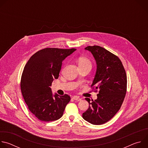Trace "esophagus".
Here are the masks:
<instances>
[{
  "mask_svg": "<svg viewBox=\"0 0 148 148\" xmlns=\"http://www.w3.org/2000/svg\"><path fill=\"white\" fill-rule=\"evenodd\" d=\"M73 99L74 100L77 101H79L81 100V99L79 97H78V96H74V97H73Z\"/></svg>",
  "mask_w": 148,
  "mask_h": 148,
  "instance_id": "34e87169",
  "label": "esophagus"
}]
</instances>
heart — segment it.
<instances>
[{"label": "heart", "instance_id": "obj_1", "mask_svg": "<svg viewBox=\"0 0 148 148\" xmlns=\"http://www.w3.org/2000/svg\"><path fill=\"white\" fill-rule=\"evenodd\" d=\"M78 66L90 65L91 66V62L90 60L86 57H79L78 58Z\"/></svg>", "mask_w": 148, "mask_h": 148}]
</instances>
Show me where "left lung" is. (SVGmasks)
<instances>
[{
  "instance_id": "1",
  "label": "left lung",
  "mask_w": 148,
  "mask_h": 148,
  "mask_svg": "<svg viewBox=\"0 0 148 148\" xmlns=\"http://www.w3.org/2000/svg\"><path fill=\"white\" fill-rule=\"evenodd\" d=\"M94 57L97 70L91 87L98 90L97 98H86L89 103L82 118L93 125H101L110 121L119 110L124 100L127 78L120 59L105 49L98 46L85 48Z\"/></svg>"
}]
</instances>
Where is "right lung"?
<instances>
[{
  "label": "right lung",
  "mask_w": 148,
  "mask_h": 148,
  "mask_svg": "<svg viewBox=\"0 0 148 148\" xmlns=\"http://www.w3.org/2000/svg\"><path fill=\"white\" fill-rule=\"evenodd\" d=\"M75 50L44 49L26 63L21 78V91L30 111L39 120L53 121L62 116L70 97L53 94L50 86L58 77L62 61Z\"/></svg>",
  "instance_id": "add662e5"
}]
</instances>
